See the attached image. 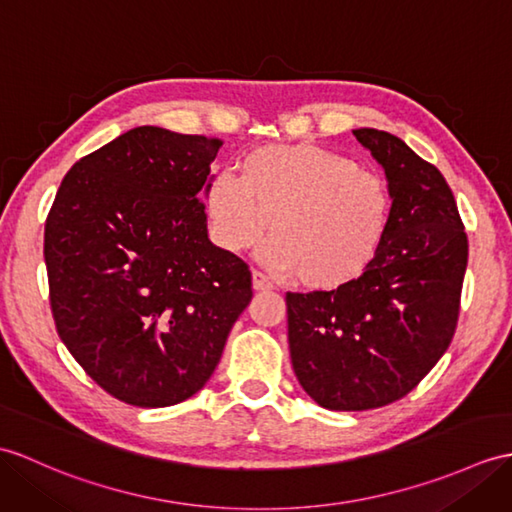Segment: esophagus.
Wrapping results in <instances>:
<instances>
[{"mask_svg":"<svg viewBox=\"0 0 512 512\" xmlns=\"http://www.w3.org/2000/svg\"><path fill=\"white\" fill-rule=\"evenodd\" d=\"M253 290L255 292H268V290H272V281L266 277V275H261V272H253Z\"/></svg>","mask_w":512,"mask_h":512,"instance_id":"esophagus-1","label":"esophagus"}]
</instances>
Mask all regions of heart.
<instances>
[{
  "mask_svg": "<svg viewBox=\"0 0 512 512\" xmlns=\"http://www.w3.org/2000/svg\"><path fill=\"white\" fill-rule=\"evenodd\" d=\"M205 213L213 242L235 255L264 240L270 224L261 259L307 290L331 292L373 268L390 231L392 192L340 152L277 144L248 152L240 178L213 176Z\"/></svg>",
  "mask_w": 512,
  "mask_h": 512,
  "instance_id": "1",
  "label": "heart"
}]
</instances>
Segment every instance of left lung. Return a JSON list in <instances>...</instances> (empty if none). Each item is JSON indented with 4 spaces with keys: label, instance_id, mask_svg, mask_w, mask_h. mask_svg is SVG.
<instances>
[{
    "label": "left lung",
    "instance_id": "1",
    "mask_svg": "<svg viewBox=\"0 0 512 512\" xmlns=\"http://www.w3.org/2000/svg\"><path fill=\"white\" fill-rule=\"evenodd\" d=\"M353 135L382 165L392 192L386 244L349 288L285 294L294 375L318 406L340 412L406 397L443 358L469 255L443 174L384 130Z\"/></svg>",
    "mask_w": 512,
    "mask_h": 512
}]
</instances>
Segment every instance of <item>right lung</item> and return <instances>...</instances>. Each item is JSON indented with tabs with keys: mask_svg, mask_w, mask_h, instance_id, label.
Returning a JSON list of instances; mask_svg holds the SVG:
<instances>
[{
	"mask_svg": "<svg viewBox=\"0 0 512 512\" xmlns=\"http://www.w3.org/2000/svg\"><path fill=\"white\" fill-rule=\"evenodd\" d=\"M220 139L139 126L74 163L45 222L56 331L95 384L165 408L207 384L253 299L211 244L205 189Z\"/></svg>",
	"mask_w": 512,
	"mask_h": 512,
	"instance_id": "obj_1",
	"label": "right lung"
}]
</instances>
